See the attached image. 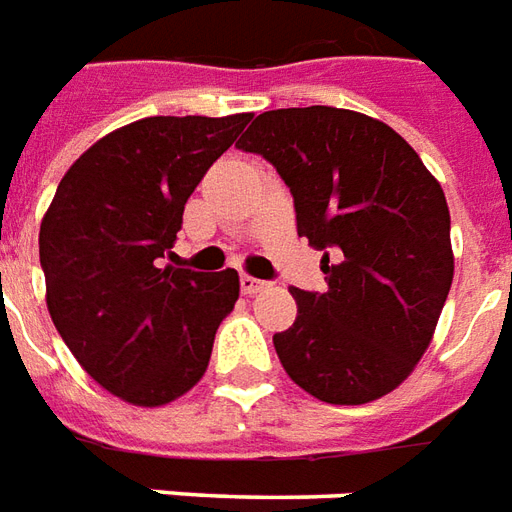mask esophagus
I'll list each match as a JSON object with an SVG mask.
<instances>
[{
	"instance_id": "obj_1",
	"label": "esophagus",
	"mask_w": 512,
	"mask_h": 512,
	"mask_svg": "<svg viewBox=\"0 0 512 512\" xmlns=\"http://www.w3.org/2000/svg\"><path fill=\"white\" fill-rule=\"evenodd\" d=\"M268 282H263V279H255V276H241V293L244 295H257L263 293V290H268Z\"/></svg>"
}]
</instances>
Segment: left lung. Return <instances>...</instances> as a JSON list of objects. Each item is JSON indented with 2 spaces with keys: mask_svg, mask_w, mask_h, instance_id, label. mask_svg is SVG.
<instances>
[{
  "mask_svg": "<svg viewBox=\"0 0 512 512\" xmlns=\"http://www.w3.org/2000/svg\"><path fill=\"white\" fill-rule=\"evenodd\" d=\"M236 146L274 165L293 192L298 236L323 252L328 290L293 287L298 317L274 333L290 380L328 404L399 388L453 282L439 181L388 124L328 105L260 113Z\"/></svg>",
  "mask_w": 512,
  "mask_h": 512,
  "instance_id": "1",
  "label": "left lung"
}]
</instances>
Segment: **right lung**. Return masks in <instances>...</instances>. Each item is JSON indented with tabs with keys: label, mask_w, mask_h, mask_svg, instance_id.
<instances>
[{
	"label": "right lung",
	"mask_w": 512,
	"mask_h": 512,
	"mask_svg": "<svg viewBox=\"0 0 512 512\" xmlns=\"http://www.w3.org/2000/svg\"><path fill=\"white\" fill-rule=\"evenodd\" d=\"M252 113L149 116L64 173L40 225L45 301L86 374L135 407H162L206 374L238 301L233 268L165 266L189 195Z\"/></svg>",
	"instance_id": "1"
}]
</instances>
